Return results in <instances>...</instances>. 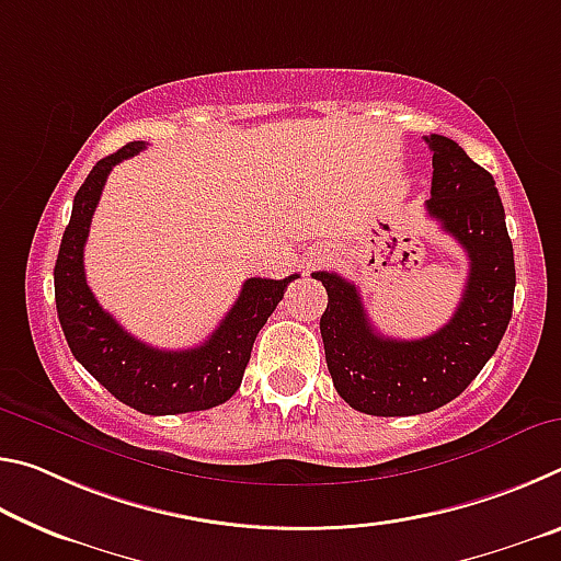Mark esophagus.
<instances>
[{
  "mask_svg": "<svg viewBox=\"0 0 561 561\" xmlns=\"http://www.w3.org/2000/svg\"><path fill=\"white\" fill-rule=\"evenodd\" d=\"M329 257H327V254H317V257L314 260H309V264H307V267H319V264H324Z\"/></svg>",
  "mask_w": 561,
  "mask_h": 561,
  "instance_id": "34e87169",
  "label": "esophagus"
}]
</instances>
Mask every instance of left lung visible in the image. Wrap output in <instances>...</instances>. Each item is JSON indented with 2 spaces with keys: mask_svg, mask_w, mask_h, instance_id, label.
Masks as SVG:
<instances>
[{
  "mask_svg": "<svg viewBox=\"0 0 561 561\" xmlns=\"http://www.w3.org/2000/svg\"><path fill=\"white\" fill-rule=\"evenodd\" d=\"M433 150L431 201L425 210L470 257L462 299L448 324L425 339L381 336L354 282L314 272L329 294L319 329L339 396L368 415H417L450 403L495 354L512 317L515 254L495 180L445 136L425 138Z\"/></svg>",
  "mask_w": 561,
  "mask_h": 561,
  "instance_id": "8db88e82",
  "label": "left lung"
}]
</instances>
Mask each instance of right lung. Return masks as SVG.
<instances>
[{"label":"right lung","mask_w":561,"mask_h":561,"mask_svg":"<svg viewBox=\"0 0 561 561\" xmlns=\"http://www.w3.org/2000/svg\"><path fill=\"white\" fill-rule=\"evenodd\" d=\"M146 146L144 140H133L99 160L76 193L54 267L56 311L76 360L118 401L148 415L207 411L230 401L240 388L254 339L277 309L287 284L299 274L284 279H247L220 327L195 348L163 351L130 336L108 311L101 309L89 289L83 247L113 165L140 153Z\"/></svg>","instance_id":"obj_1"}]
</instances>
